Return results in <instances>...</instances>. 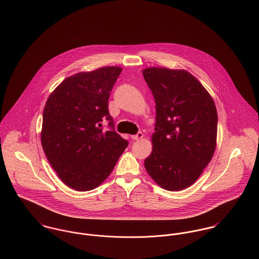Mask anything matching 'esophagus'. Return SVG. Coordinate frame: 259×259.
I'll return each instance as SVG.
<instances>
[{"instance_id":"obj_1","label":"esophagus","mask_w":259,"mask_h":259,"mask_svg":"<svg viewBox=\"0 0 259 259\" xmlns=\"http://www.w3.org/2000/svg\"><path fill=\"white\" fill-rule=\"evenodd\" d=\"M131 139L132 140H141V139H143V134L141 132H139L137 135H132Z\"/></svg>"}]
</instances>
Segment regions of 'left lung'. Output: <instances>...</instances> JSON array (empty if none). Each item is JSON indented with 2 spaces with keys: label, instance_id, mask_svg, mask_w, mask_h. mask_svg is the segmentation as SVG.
<instances>
[{
  "label": "left lung",
  "instance_id": "1",
  "mask_svg": "<svg viewBox=\"0 0 259 259\" xmlns=\"http://www.w3.org/2000/svg\"><path fill=\"white\" fill-rule=\"evenodd\" d=\"M156 102L152 153L144 166L167 191L192 186L212 159L218 112L212 97L185 69L147 67L142 71Z\"/></svg>",
  "mask_w": 259,
  "mask_h": 259
}]
</instances>
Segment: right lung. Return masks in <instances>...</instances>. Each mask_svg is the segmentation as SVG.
I'll return each mask as SVG.
<instances>
[{
	"mask_svg": "<svg viewBox=\"0 0 259 259\" xmlns=\"http://www.w3.org/2000/svg\"><path fill=\"white\" fill-rule=\"evenodd\" d=\"M122 67L105 66L68 76L49 96L42 113L44 152L67 187L80 192L100 186L128 142L113 129L110 92ZM110 121L112 132L99 126Z\"/></svg>",
	"mask_w": 259,
	"mask_h": 259,
	"instance_id": "right-lung-1",
	"label": "right lung"
}]
</instances>
